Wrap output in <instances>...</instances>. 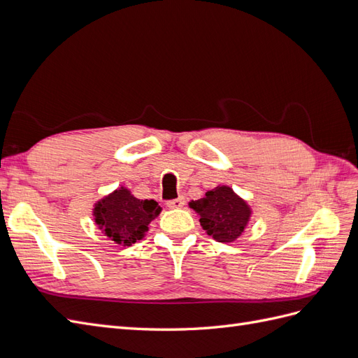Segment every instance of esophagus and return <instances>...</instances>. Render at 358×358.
Here are the masks:
<instances>
[{
    "instance_id": "obj_1",
    "label": "esophagus",
    "mask_w": 358,
    "mask_h": 358,
    "mask_svg": "<svg viewBox=\"0 0 358 358\" xmlns=\"http://www.w3.org/2000/svg\"><path fill=\"white\" fill-rule=\"evenodd\" d=\"M183 204H185V200H183L182 197H179V199H175V200H169L167 201V208H170V209H179V208H182Z\"/></svg>"
}]
</instances>
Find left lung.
<instances>
[{
  "instance_id": "obj_1",
  "label": "left lung",
  "mask_w": 358,
  "mask_h": 358,
  "mask_svg": "<svg viewBox=\"0 0 358 358\" xmlns=\"http://www.w3.org/2000/svg\"><path fill=\"white\" fill-rule=\"evenodd\" d=\"M191 208L200 215L203 230L215 241L230 243L239 237L251 216V209L230 187H216L200 200L191 201Z\"/></svg>"
}]
</instances>
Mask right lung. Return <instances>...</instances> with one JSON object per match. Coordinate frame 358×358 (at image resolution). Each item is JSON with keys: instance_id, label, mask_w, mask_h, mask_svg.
<instances>
[{"instance_id": "right-lung-1", "label": "right lung", "mask_w": 358, "mask_h": 358, "mask_svg": "<svg viewBox=\"0 0 358 358\" xmlns=\"http://www.w3.org/2000/svg\"><path fill=\"white\" fill-rule=\"evenodd\" d=\"M161 208L155 200H138L127 188L116 189L95 204V222L119 245L129 246L142 239Z\"/></svg>"}]
</instances>
